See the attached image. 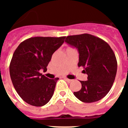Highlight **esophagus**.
<instances>
[{
    "instance_id": "esophagus-1",
    "label": "esophagus",
    "mask_w": 128,
    "mask_h": 128,
    "mask_svg": "<svg viewBox=\"0 0 128 128\" xmlns=\"http://www.w3.org/2000/svg\"><path fill=\"white\" fill-rule=\"evenodd\" d=\"M65 81H66L67 82H71V81H72V80H70V79H68V78H65Z\"/></svg>"
}]
</instances>
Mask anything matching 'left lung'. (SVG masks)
<instances>
[{
  "label": "left lung",
  "instance_id": "obj_1",
  "mask_svg": "<svg viewBox=\"0 0 128 128\" xmlns=\"http://www.w3.org/2000/svg\"><path fill=\"white\" fill-rule=\"evenodd\" d=\"M65 42L78 49V66L88 75V80L80 81L81 89L74 96L82 102H94L109 92L117 74L115 53L107 42L90 34L68 36Z\"/></svg>",
  "mask_w": 128,
  "mask_h": 128
}]
</instances>
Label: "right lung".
Here are the masks:
<instances>
[{"label":"right lung","instance_id":"add662e5","mask_svg":"<svg viewBox=\"0 0 128 128\" xmlns=\"http://www.w3.org/2000/svg\"><path fill=\"white\" fill-rule=\"evenodd\" d=\"M65 36L32 37L18 46L10 65L11 80L20 97L29 104L42 106L50 100L59 80L48 79L40 73L47 71L53 53Z\"/></svg>","mask_w":128,"mask_h":128}]
</instances>
